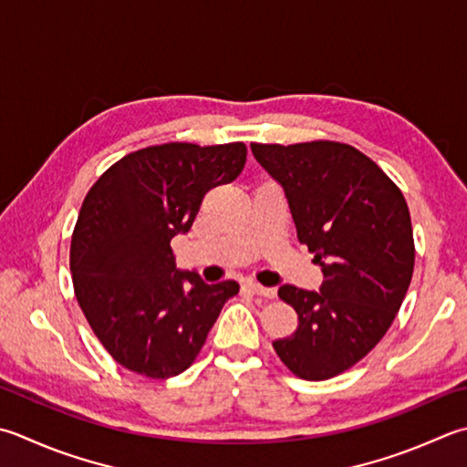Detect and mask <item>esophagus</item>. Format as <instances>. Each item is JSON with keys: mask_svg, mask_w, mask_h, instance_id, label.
I'll return each mask as SVG.
<instances>
[{"mask_svg": "<svg viewBox=\"0 0 467 467\" xmlns=\"http://www.w3.org/2000/svg\"><path fill=\"white\" fill-rule=\"evenodd\" d=\"M246 289H249L251 294H254V296H261V297H267V299H273L277 296L275 287H265V285H259V283H254V281L246 283Z\"/></svg>", "mask_w": 467, "mask_h": 467, "instance_id": "34e87169", "label": "esophagus"}]
</instances>
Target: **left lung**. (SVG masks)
<instances>
[{
    "instance_id": "obj_1",
    "label": "left lung",
    "mask_w": 467,
    "mask_h": 467,
    "mask_svg": "<svg viewBox=\"0 0 467 467\" xmlns=\"http://www.w3.org/2000/svg\"><path fill=\"white\" fill-rule=\"evenodd\" d=\"M277 180L297 239L322 267L319 291L279 287L297 330L273 342L306 380H326L362 360L395 319L415 267L413 226L403 192L352 145L251 143Z\"/></svg>"
}]
</instances>
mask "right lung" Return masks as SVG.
<instances>
[{
  "instance_id": "1",
  "label": "right lung",
  "mask_w": 467,
  "mask_h": 467,
  "mask_svg": "<svg viewBox=\"0 0 467 467\" xmlns=\"http://www.w3.org/2000/svg\"><path fill=\"white\" fill-rule=\"evenodd\" d=\"M246 145L163 143L133 151L100 176L70 243L78 306L105 350L148 379L184 372L239 283L208 285L176 269L171 239L188 233L214 186L244 168Z\"/></svg>"
}]
</instances>
